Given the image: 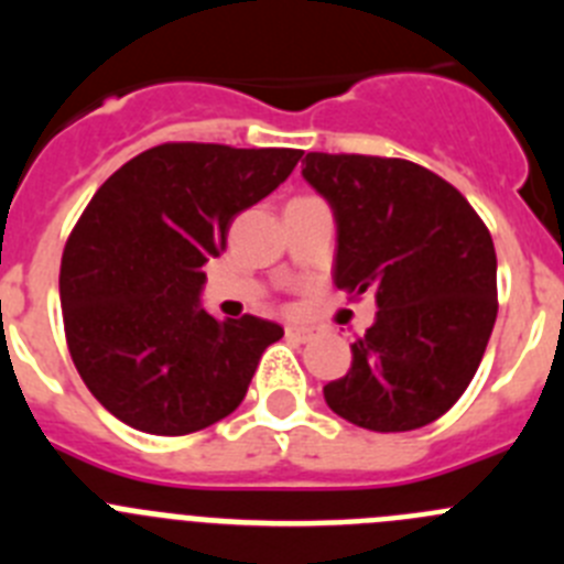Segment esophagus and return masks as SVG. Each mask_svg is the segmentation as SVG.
I'll use <instances>...</instances> for the list:
<instances>
[{
	"label": "esophagus",
	"instance_id": "34e87169",
	"mask_svg": "<svg viewBox=\"0 0 564 564\" xmlns=\"http://www.w3.org/2000/svg\"><path fill=\"white\" fill-rule=\"evenodd\" d=\"M285 336L296 338V341H311L313 330H311V327H302V325H288Z\"/></svg>",
	"mask_w": 564,
	"mask_h": 564
}]
</instances>
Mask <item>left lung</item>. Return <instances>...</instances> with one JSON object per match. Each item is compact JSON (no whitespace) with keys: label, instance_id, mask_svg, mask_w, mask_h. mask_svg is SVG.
I'll list each match as a JSON object with an SVG mask.
<instances>
[{"label":"left lung","instance_id":"left-lung-1","mask_svg":"<svg viewBox=\"0 0 564 564\" xmlns=\"http://www.w3.org/2000/svg\"><path fill=\"white\" fill-rule=\"evenodd\" d=\"M305 181L333 208V282L376 293L347 376L325 387L344 421L410 432L449 412L475 378L497 318V253L452 183L401 158L307 152Z\"/></svg>","mask_w":564,"mask_h":564}]
</instances>
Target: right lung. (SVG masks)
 I'll list each match as a JSON object with an SVG mask.
<instances>
[{"instance_id":"add662e5","label":"right lung","mask_w":564,"mask_h":564,"mask_svg":"<svg viewBox=\"0 0 564 564\" xmlns=\"http://www.w3.org/2000/svg\"><path fill=\"white\" fill-rule=\"evenodd\" d=\"M302 149L161 143L123 163L78 217L62 253L64 333L78 376L132 430L192 435L248 392L285 330L200 307L206 265L239 212L273 192Z\"/></svg>"}]
</instances>
